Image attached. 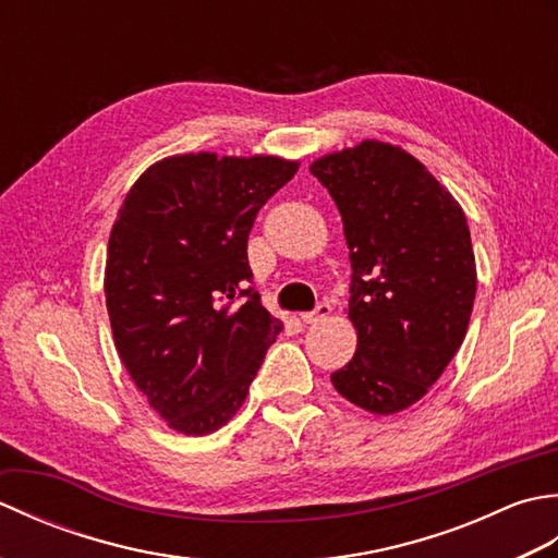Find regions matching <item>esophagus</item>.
Wrapping results in <instances>:
<instances>
[{"instance_id":"1","label":"esophagus","mask_w":558,"mask_h":558,"mask_svg":"<svg viewBox=\"0 0 558 558\" xmlns=\"http://www.w3.org/2000/svg\"><path fill=\"white\" fill-rule=\"evenodd\" d=\"M326 316H330V304H326V302H322L316 306L314 312H306V314H300V322L302 324H318V322H324Z\"/></svg>"}]
</instances>
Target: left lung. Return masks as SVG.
Listing matches in <instances>:
<instances>
[{
  "label": "left lung",
  "instance_id": "1",
  "mask_svg": "<svg viewBox=\"0 0 558 558\" xmlns=\"http://www.w3.org/2000/svg\"><path fill=\"white\" fill-rule=\"evenodd\" d=\"M310 170L336 201L352 264L357 350L330 381L366 412H402L429 393L468 333L477 266L465 213L417 158L376 138Z\"/></svg>",
  "mask_w": 558,
  "mask_h": 558
}]
</instances>
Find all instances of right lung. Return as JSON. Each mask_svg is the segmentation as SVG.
<instances>
[{
    "label": "right lung",
    "mask_w": 558,
    "mask_h": 558,
    "mask_svg": "<svg viewBox=\"0 0 558 558\" xmlns=\"http://www.w3.org/2000/svg\"><path fill=\"white\" fill-rule=\"evenodd\" d=\"M300 160L170 156L138 177L105 260L114 348L148 405L186 436L228 424L282 322L248 286L246 240Z\"/></svg>",
    "instance_id": "right-lung-1"
}]
</instances>
